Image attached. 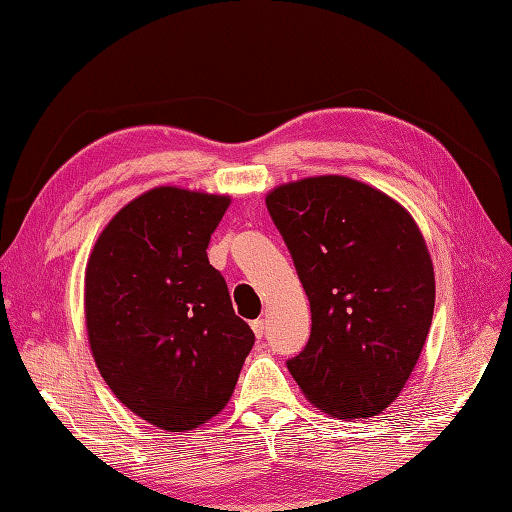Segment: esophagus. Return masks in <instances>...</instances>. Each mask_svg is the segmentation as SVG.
<instances>
[{
    "label": "esophagus",
    "instance_id": "esophagus-1",
    "mask_svg": "<svg viewBox=\"0 0 512 512\" xmlns=\"http://www.w3.org/2000/svg\"><path fill=\"white\" fill-rule=\"evenodd\" d=\"M250 328H253L257 339H262L264 332H266V321H264V319H255L253 323H250Z\"/></svg>",
    "mask_w": 512,
    "mask_h": 512
}]
</instances>
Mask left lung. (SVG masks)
Returning a JSON list of instances; mask_svg holds the SVG:
<instances>
[{"label":"left lung","instance_id":"left-lung-1","mask_svg":"<svg viewBox=\"0 0 512 512\" xmlns=\"http://www.w3.org/2000/svg\"><path fill=\"white\" fill-rule=\"evenodd\" d=\"M268 213L312 312L310 341L288 361L314 407L372 418L416 367L436 306L427 242L405 206L345 176L279 184Z\"/></svg>","mask_w":512,"mask_h":512}]
</instances>
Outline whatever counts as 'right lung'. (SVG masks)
<instances>
[{
    "label": "right lung",
    "instance_id": "right-lung-1",
    "mask_svg": "<svg viewBox=\"0 0 512 512\" xmlns=\"http://www.w3.org/2000/svg\"><path fill=\"white\" fill-rule=\"evenodd\" d=\"M228 204V195L151 189L112 217L85 268L94 363L129 411L165 431L217 416L255 343L206 257Z\"/></svg>",
    "mask_w": 512,
    "mask_h": 512
}]
</instances>
